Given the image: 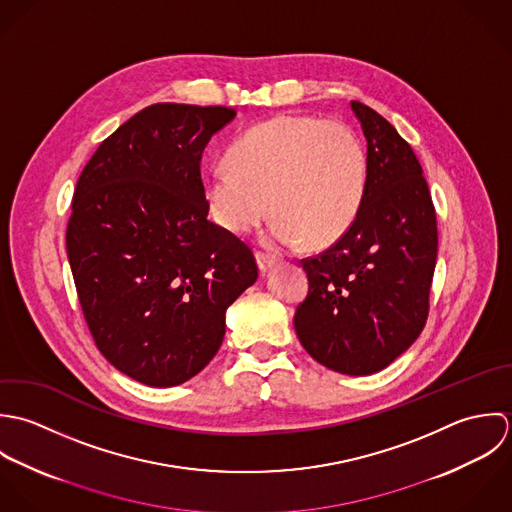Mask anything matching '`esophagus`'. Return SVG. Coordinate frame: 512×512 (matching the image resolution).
I'll use <instances>...</instances> for the list:
<instances>
[{
    "instance_id": "34e87169",
    "label": "esophagus",
    "mask_w": 512,
    "mask_h": 512,
    "mask_svg": "<svg viewBox=\"0 0 512 512\" xmlns=\"http://www.w3.org/2000/svg\"><path fill=\"white\" fill-rule=\"evenodd\" d=\"M257 265H259V271L261 273H267L273 265H275V259L265 255V253H257Z\"/></svg>"
}]
</instances>
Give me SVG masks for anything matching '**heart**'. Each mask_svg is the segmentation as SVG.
I'll return each instance as SVG.
<instances>
[{
	"label": "heart",
	"instance_id": "heart-1",
	"mask_svg": "<svg viewBox=\"0 0 512 512\" xmlns=\"http://www.w3.org/2000/svg\"><path fill=\"white\" fill-rule=\"evenodd\" d=\"M227 166L204 176L213 219L233 235L255 229L271 209L267 243L320 249L356 221L368 186L360 136L344 122L281 114L243 132L227 150Z\"/></svg>",
	"mask_w": 512,
	"mask_h": 512
}]
</instances>
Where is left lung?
<instances>
[{
	"mask_svg": "<svg viewBox=\"0 0 512 512\" xmlns=\"http://www.w3.org/2000/svg\"><path fill=\"white\" fill-rule=\"evenodd\" d=\"M366 136L368 186L352 227L303 259L307 299L295 330L322 366L368 376L421 334L437 259V219L421 164L374 108L352 101Z\"/></svg>",
	"mask_w": 512,
	"mask_h": 512,
	"instance_id": "obj_1",
	"label": "left lung"
}]
</instances>
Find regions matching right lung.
I'll list each match as a JSON object with an SVG mask.
<instances>
[{
  "label": "right lung",
  "instance_id": "1",
  "mask_svg": "<svg viewBox=\"0 0 512 512\" xmlns=\"http://www.w3.org/2000/svg\"><path fill=\"white\" fill-rule=\"evenodd\" d=\"M227 106H146L97 148L75 188L67 255L89 330L132 380L170 388L202 372L225 310L257 281L253 251L207 219L202 154Z\"/></svg>",
  "mask_w": 512,
  "mask_h": 512
}]
</instances>
